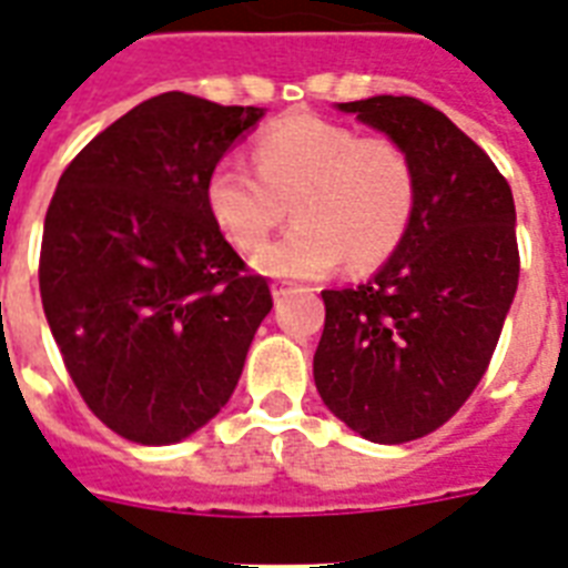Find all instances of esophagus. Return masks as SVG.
<instances>
[{"instance_id": "obj_1", "label": "esophagus", "mask_w": 568, "mask_h": 568, "mask_svg": "<svg viewBox=\"0 0 568 568\" xmlns=\"http://www.w3.org/2000/svg\"><path fill=\"white\" fill-rule=\"evenodd\" d=\"M271 292H274V301H283L285 294L292 292V283H285V280H280V283L271 285Z\"/></svg>"}]
</instances>
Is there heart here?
Listing matches in <instances>:
<instances>
[{
  "mask_svg": "<svg viewBox=\"0 0 568 568\" xmlns=\"http://www.w3.org/2000/svg\"><path fill=\"white\" fill-rule=\"evenodd\" d=\"M256 168L221 159L205 176V209L232 247H262L288 212L297 217L253 265L267 276L312 280L347 258L354 271L383 265L406 239L418 200L413 159L392 138H363L318 114L262 129Z\"/></svg>",
  "mask_w": 568,
  "mask_h": 568,
  "instance_id": "b5f03b06",
  "label": "heart"
}]
</instances>
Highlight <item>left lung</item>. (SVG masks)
<instances>
[{
  "mask_svg": "<svg viewBox=\"0 0 568 568\" xmlns=\"http://www.w3.org/2000/svg\"><path fill=\"white\" fill-rule=\"evenodd\" d=\"M413 159L418 200L400 247L354 288L321 292L315 386L379 445L422 439L489 368L519 285L516 205L493 159L415 97L338 102Z\"/></svg>",
  "mask_w": 568,
  "mask_h": 568,
  "instance_id": "left-lung-1",
  "label": "left lung"
}]
</instances>
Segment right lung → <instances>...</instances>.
<instances>
[{"instance_id": "add662e5", "label": "right lung", "mask_w": 568, "mask_h": 568, "mask_svg": "<svg viewBox=\"0 0 568 568\" xmlns=\"http://www.w3.org/2000/svg\"><path fill=\"white\" fill-rule=\"evenodd\" d=\"M262 114L159 93L58 180L40 301L79 395L123 439L171 445L212 422L274 306L205 209V176Z\"/></svg>"}]
</instances>
